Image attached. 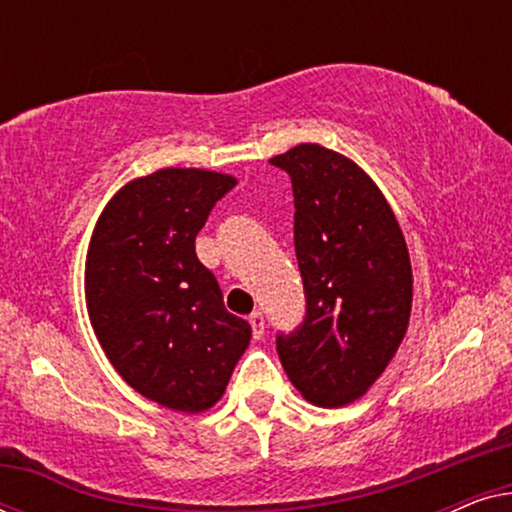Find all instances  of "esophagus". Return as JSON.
I'll return each instance as SVG.
<instances>
[{
    "label": "esophagus",
    "mask_w": 512,
    "mask_h": 512,
    "mask_svg": "<svg viewBox=\"0 0 512 512\" xmlns=\"http://www.w3.org/2000/svg\"><path fill=\"white\" fill-rule=\"evenodd\" d=\"M249 324H251V333H254V338L261 340L263 333H265V317H263V312H251L249 314Z\"/></svg>",
    "instance_id": "esophagus-1"
}]
</instances>
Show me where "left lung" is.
<instances>
[{
  "mask_svg": "<svg viewBox=\"0 0 512 512\" xmlns=\"http://www.w3.org/2000/svg\"><path fill=\"white\" fill-rule=\"evenodd\" d=\"M270 163L291 177L305 289L303 324L277 333V354L307 401L340 408L366 394L408 331V247L380 188L349 158L300 144Z\"/></svg>",
  "mask_w": 512,
  "mask_h": 512,
  "instance_id": "8db88e82",
  "label": "left lung"
}]
</instances>
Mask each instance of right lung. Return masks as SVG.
I'll list each match as a JSON object with an SVG mask.
<instances>
[{
  "label": "right lung",
  "instance_id": "add662e5",
  "mask_svg": "<svg viewBox=\"0 0 512 512\" xmlns=\"http://www.w3.org/2000/svg\"><path fill=\"white\" fill-rule=\"evenodd\" d=\"M235 184L158 170L114 195L90 240L86 303L104 354L132 389L177 412L212 408L251 340L195 254V235Z\"/></svg>",
  "mask_w": 512,
  "mask_h": 512
}]
</instances>
